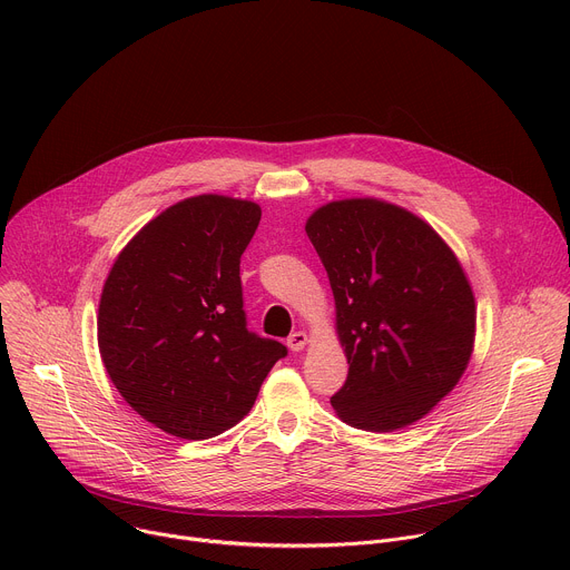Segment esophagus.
<instances>
[{
  "instance_id": "obj_1",
  "label": "esophagus",
  "mask_w": 570,
  "mask_h": 570,
  "mask_svg": "<svg viewBox=\"0 0 570 570\" xmlns=\"http://www.w3.org/2000/svg\"><path fill=\"white\" fill-rule=\"evenodd\" d=\"M306 343H308V336H306L304 332H295V334H291L288 341H286V345H288L291 352H302V350L306 347Z\"/></svg>"
}]
</instances>
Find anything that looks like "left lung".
I'll return each instance as SVG.
<instances>
[{"mask_svg":"<svg viewBox=\"0 0 570 570\" xmlns=\"http://www.w3.org/2000/svg\"><path fill=\"white\" fill-rule=\"evenodd\" d=\"M304 227L350 363L336 415L372 433L420 422L473 354L475 297L460 259L424 218L372 196L322 205Z\"/></svg>","mask_w":570,"mask_h":570,"instance_id":"left-lung-1","label":"left lung"}]
</instances>
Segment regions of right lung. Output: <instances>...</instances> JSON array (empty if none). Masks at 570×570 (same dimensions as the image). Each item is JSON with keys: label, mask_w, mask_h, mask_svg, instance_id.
<instances>
[{"label": "right lung", "mask_w": 570, "mask_h": 570, "mask_svg": "<svg viewBox=\"0 0 570 570\" xmlns=\"http://www.w3.org/2000/svg\"><path fill=\"white\" fill-rule=\"evenodd\" d=\"M253 200L200 194L150 218L117 255L99 299L106 372L130 409L180 440L250 413L277 341L246 330L238 264L259 225Z\"/></svg>", "instance_id": "right-lung-1"}]
</instances>
